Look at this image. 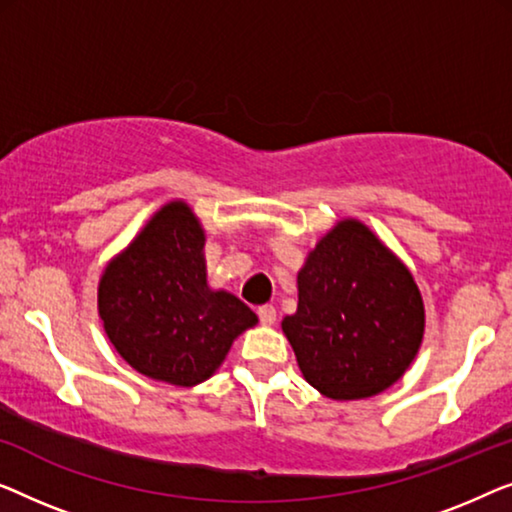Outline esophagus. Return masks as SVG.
Listing matches in <instances>:
<instances>
[{
  "label": "esophagus",
  "instance_id": "34e87169",
  "mask_svg": "<svg viewBox=\"0 0 512 512\" xmlns=\"http://www.w3.org/2000/svg\"><path fill=\"white\" fill-rule=\"evenodd\" d=\"M257 315H259V322H262V325H273V322H276V308H273L271 304L259 306Z\"/></svg>",
  "mask_w": 512,
  "mask_h": 512
}]
</instances>
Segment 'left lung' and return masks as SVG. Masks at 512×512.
Masks as SVG:
<instances>
[{
  "mask_svg": "<svg viewBox=\"0 0 512 512\" xmlns=\"http://www.w3.org/2000/svg\"><path fill=\"white\" fill-rule=\"evenodd\" d=\"M297 290L283 331L308 385L336 401L369 399L406 373L424 334L422 294L364 222L341 220L322 236Z\"/></svg>",
  "mask_w": 512,
  "mask_h": 512,
  "instance_id": "left-lung-1",
  "label": "left lung"
}]
</instances>
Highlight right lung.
Segmentation results:
<instances>
[{
    "instance_id": "add662e5",
    "label": "right lung",
    "mask_w": 512,
    "mask_h": 512,
    "mask_svg": "<svg viewBox=\"0 0 512 512\" xmlns=\"http://www.w3.org/2000/svg\"><path fill=\"white\" fill-rule=\"evenodd\" d=\"M204 243L192 208L169 201L99 280V318L118 355L178 387L211 378L234 338L257 325L239 297L208 287Z\"/></svg>"
}]
</instances>
